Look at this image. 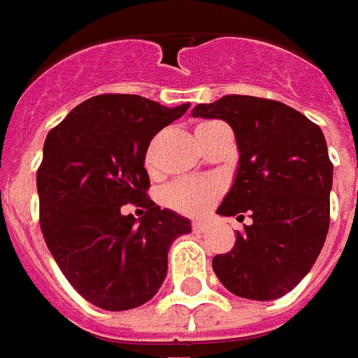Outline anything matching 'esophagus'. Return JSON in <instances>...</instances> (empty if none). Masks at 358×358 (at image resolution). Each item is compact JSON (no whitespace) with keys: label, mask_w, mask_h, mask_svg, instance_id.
<instances>
[{"label":"esophagus","mask_w":358,"mask_h":358,"mask_svg":"<svg viewBox=\"0 0 358 358\" xmlns=\"http://www.w3.org/2000/svg\"><path fill=\"white\" fill-rule=\"evenodd\" d=\"M206 229H208V224H204V222H194V224H192V231L202 233V231H206Z\"/></svg>","instance_id":"esophagus-1"}]
</instances>
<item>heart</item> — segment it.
<instances>
[{"label":"heart","mask_w":358,"mask_h":358,"mask_svg":"<svg viewBox=\"0 0 358 358\" xmlns=\"http://www.w3.org/2000/svg\"><path fill=\"white\" fill-rule=\"evenodd\" d=\"M204 125H208V123H200L196 131ZM144 166L148 171L154 169V144H150V148L146 152ZM220 194H222V185L215 179H210V177H206V179H183V181H175L164 189L162 202L179 214L202 215L214 206L220 199Z\"/></svg>","instance_id":"heart-1"}]
</instances>
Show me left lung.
<instances>
[{
  "label": "left lung",
  "instance_id": "1",
  "mask_svg": "<svg viewBox=\"0 0 358 358\" xmlns=\"http://www.w3.org/2000/svg\"><path fill=\"white\" fill-rule=\"evenodd\" d=\"M194 117L231 125L241 158L217 214H245L229 252L214 256L217 280L233 295L280 299L310 272L329 229L334 166L320 127L285 103L229 94L199 103Z\"/></svg>",
  "mask_w": 358,
  "mask_h": 358
}]
</instances>
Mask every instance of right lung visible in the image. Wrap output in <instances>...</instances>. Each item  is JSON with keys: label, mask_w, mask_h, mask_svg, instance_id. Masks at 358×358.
<instances>
[{"label": "right lung", "mask_w": 358, "mask_h": 358, "mask_svg": "<svg viewBox=\"0 0 358 358\" xmlns=\"http://www.w3.org/2000/svg\"><path fill=\"white\" fill-rule=\"evenodd\" d=\"M191 103L166 108L136 94H100L48 133L38 167L40 229L63 275L88 303L129 310L148 303L167 273V250L191 222L148 196L152 136ZM147 210L138 222L120 208Z\"/></svg>", "instance_id": "obj_1"}]
</instances>
